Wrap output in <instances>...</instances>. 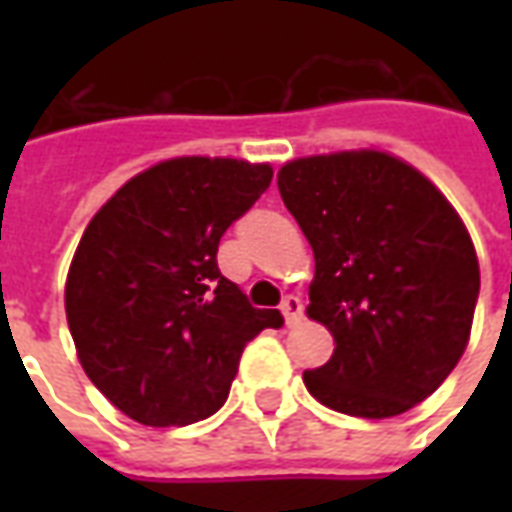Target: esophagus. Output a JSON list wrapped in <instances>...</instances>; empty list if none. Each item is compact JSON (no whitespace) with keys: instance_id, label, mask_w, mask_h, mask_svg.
<instances>
[{"instance_id":"obj_1","label":"esophagus","mask_w":512,"mask_h":512,"mask_svg":"<svg viewBox=\"0 0 512 512\" xmlns=\"http://www.w3.org/2000/svg\"><path fill=\"white\" fill-rule=\"evenodd\" d=\"M279 310H282V315H285V323H288V326H293V323H299L301 310H304V307H301L299 296H285V299H282V304H279Z\"/></svg>"}]
</instances>
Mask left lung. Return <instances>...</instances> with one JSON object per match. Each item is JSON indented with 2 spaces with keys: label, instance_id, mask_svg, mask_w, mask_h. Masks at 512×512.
<instances>
[{
  "label": "left lung",
  "instance_id": "8db88e82",
  "mask_svg": "<svg viewBox=\"0 0 512 512\" xmlns=\"http://www.w3.org/2000/svg\"><path fill=\"white\" fill-rule=\"evenodd\" d=\"M279 194L315 255L307 315L332 359L304 384L351 417H397L466 351L480 266L461 216L422 172L378 150L296 158Z\"/></svg>",
  "mask_w": 512,
  "mask_h": 512
}]
</instances>
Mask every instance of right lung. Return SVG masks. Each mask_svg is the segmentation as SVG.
I'll return each instance as SVG.
<instances>
[{
    "instance_id": "right-lung-1",
    "label": "right lung",
    "mask_w": 512,
    "mask_h": 512,
    "mask_svg": "<svg viewBox=\"0 0 512 512\" xmlns=\"http://www.w3.org/2000/svg\"><path fill=\"white\" fill-rule=\"evenodd\" d=\"M274 169L238 158H169L95 213L73 255L65 312L84 373L126 417L191 425L230 395L246 343L279 329L222 277L227 227L271 186Z\"/></svg>"
}]
</instances>
